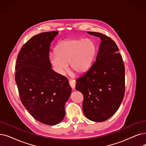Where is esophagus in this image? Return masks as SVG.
<instances>
[{"mask_svg":"<svg viewBox=\"0 0 146 146\" xmlns=\"http://www.w3.org/2000/svg\"><path fill=\"white\" fill-rule=\"evenodd\" d=\"M68 82H69L70 85V86L72 87V88L74 89V87H75V85H76L75 81L74 80H73V79H70V80H69Z\"/></svg>","mask_w":146,"mask_h":146,"instance_id":"obj_1","label":"esophagus"}]
</instances>
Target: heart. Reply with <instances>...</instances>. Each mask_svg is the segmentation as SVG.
Returning <instances> with one entry per match:
<instances>
[{
	"label": "heart",
	"mask_w": 146,
	"mask_h": 146,
	"mask_svg": "<svg viewBox=\"0 0 146 146\" xmlns=\"http://www.w3.org/2000/svg\"><path fill=\"white\" fill-rule=\"evenodd\" d=\"M97 52L96 44L90 39H68L59 44L50 59L58 73H64L69 63L70 70L80 75L90 68Z\"/></svg>",
	"instance_id": "b5f03b06"
}]
</instances>
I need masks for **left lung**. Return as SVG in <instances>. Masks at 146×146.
<instances>
[{
  "label": "left lung",
  "instance_id": "obj_1",
  "mask_svg": "<svg viewBox=\"0 0 146 146\" xmlns=\"http://www.w3.org/2000/svg\"><path fill=\"white\" fill-rule=\"evenodd\" d=\"M101 39L96 61L89 70L76 80V90L84 96L85 116L95 122L111 117L125 95V66L119 48L110 37L98 32H88Z\"/></svg>",
  "mask_w": 146,
  "mask_h": 146
}]
</instances>
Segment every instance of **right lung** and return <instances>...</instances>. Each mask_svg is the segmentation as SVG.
<instances>
[{
	"mask_svg": "<svg viewBox=\"0 0 146 146\" xmlns=\"http://www.w3.org/2000/svg\"><path fill=\"white\" fill-rule=\"evenodd\" d=\"M58 33L35 35L21 48L15 65V80L22 104L37 121L48 125L65 116L64 105L72 92L67 79L51 68L49 46Z\"/></svg>",
	"mask_w": 146,
	"mask_h": 146,
	"instance_id": "add662e5",
	"label": "right lung"
}]
</instances>
